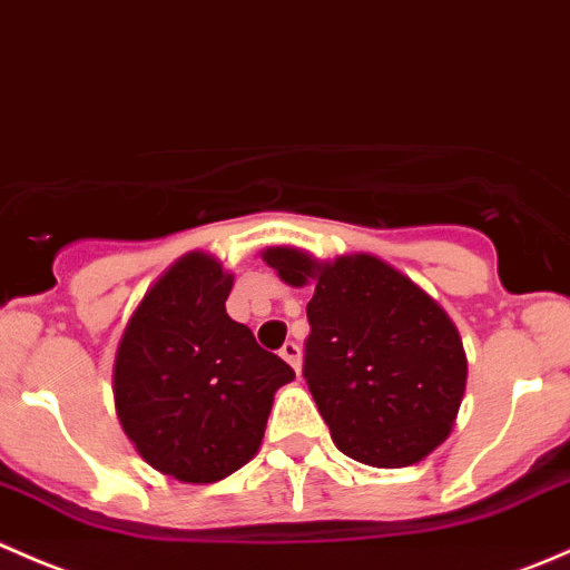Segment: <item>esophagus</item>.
I'll use <instances>...</instances> for the list:
<instances>
[{
  "label": "esophagus",
  "mask_w": 570,
  "mask_h": 570,
  "mask_svg": "<svg viewBox=\"0 0 570 570\" xmlns=\"http://www.w3.org/2000/svg\"><path fill=\"white\" fill-rule=\"evenodd\" d=\"M279 357H283L285 363L291 365V368L296 371V374H298V368H302V352H298V346H296V343H293V341H287L285 346L279 348Z\"/></svg>",
  "instance_id": "1"
}]
</instances>
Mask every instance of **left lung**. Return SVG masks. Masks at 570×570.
I'll return each mask as SVG.
<instances>
[{"label": "left lung", "mask_w": 570, "mask_h": 570, "mask_svg": "<svg viewBox=\"0 0 570 570\" xmlns=\"http://www.w3.org/2000/svg\"><path fill=\"white\" fill-rule=\"evenodd\" d=\"M263 261L285 285L313 287L304 380L335 446L374 469H404L435 452L452 435L469 380L446 309L365 252L318 261L268 246Z\"/></svg>", "instance_id": "8db88e82"}]
</instances>
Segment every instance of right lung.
Returning <instances> with one entry per match:
<instances>
[{"label": "right lung", "mask_w": 570, "mask_h": 570, "mask_svg": "<svg viewBox=\"0 0 570 570\" xmlns=\"http://www.w3.org/2000/svg\"><path fill=\"white\" fill-rule=\"evenodd\" d=\"M235 277L188 252L144 293L121 332L112 399L124 435L160 474L210 484L261 452L293 368L227 315Z\"/></svg>", "instance_id": "right-lung-1"}]
</instances>
